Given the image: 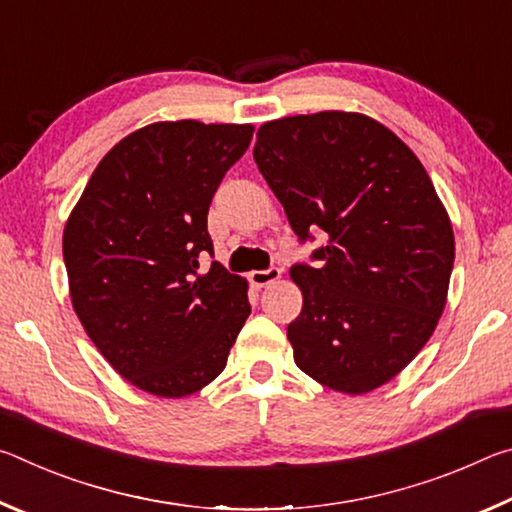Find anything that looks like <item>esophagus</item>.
<instances>
[{"label":"esophagus","instance_id":"obj_1","mask_svg":"<svg viewBox=\"0 0 512 512\" xmlns=\"http://www.w3.org/2000/svg\"><path fill=\"white\" fill-rule=\"evenodd\" d=\"M248 277H250V282L255 284V287H268V284H273V282L280 280L282 268L271 266V268H266V271H253Z\"/></svg>","mask_w":512,"mask_h":512}]
</instances>
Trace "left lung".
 <instances>
[{"label": "left lung", "instance_id": "left-lung-1", "mask_svg": "<svg viewBox=\"0 0 512 512\" xmlns=\"http://www.w3.org/2000/svg\"><path fill=\"white\" fill-rule=\"evenodd\" d=\"M253 158L302 244L327 235L316 266H291L298 368L350 395L391 381L436 329L454 266L427 171L379 121L339 110L266 121Z\"/></svg>", "mask_w": 512, "mask_h": 512}]
</instances>
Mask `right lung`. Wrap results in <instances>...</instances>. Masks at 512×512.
I'll list each match as a JSON object with an SVG mask.
<instances>
[{
	"mask_svg": "<svg viewBox=\"0 0 512 512\" xmlns=\"http://www.w3.org/2000/svg\"><path fill=\"white\" fill-rule=\"evenodd\" d=\"M250 124L158 121L112 146L69 214L63 259L76 316L121 377L158 397L210 384L250 314L248 282L203 257L212 196Z\"/></svg>",
	"mask_w": 512,
	"mask_h": 512,
	"instance_id": "add662e5",
	"label": "right lung"
}]
</instances>
